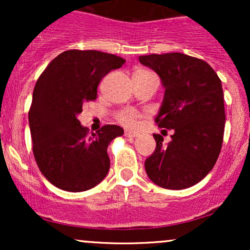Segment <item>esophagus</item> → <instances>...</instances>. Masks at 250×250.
<instances>
[{
  "label": "esophagus",
  "mask_w": 250,
  "mask_h": 250,
  "mask_svg": "<svg viewBox=\"0 0 250 250\" xmlns=\"http://www.w3.org/2000/svg\"><path fill=\"white\" fill-rule=\"evenodd\" d=\"M125 137H136L137 134L134 133V131L125 130Z\"/></svg>",
  "instance_id": "34e87169"
}]
</instances>
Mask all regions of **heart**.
<instances>
[{"label":"heart","instance_id":"heart-1","mask_svg":"<svg viewBox=\"0 0 250 250\" xmlns=\"http://www.w3.org/2000/svg\"><path fill=\"white\" fill-rule=\"evenodd\" d=\"M147 74H151L149 71L146 70H139L135 73V75H147ZM141 119V114L139 111L134 110V109H123L120 110L116 114V120L117 122L121 123L122 125L127 128H135L139 123V120Z\"/></svg>","mask_w":250,"mask_h":250}]
</instances>
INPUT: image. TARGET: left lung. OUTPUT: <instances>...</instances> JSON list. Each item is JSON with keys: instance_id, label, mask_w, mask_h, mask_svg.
Returning <instances> with one entry per match:
<instances>
[{"instance_id": "left-lung-1", "label": "left lung", "mask_w": 250, "mask_h": 250, "mask_svg": "<svg viewBox=\"0 0 250 250\" xmlns=\"http://www.w3.org/2000/svg\"><path fill=\"white\" fill-rule=\"evenodd\" d=\"M161 77L165 99L155 122L173 129L171 141L154 134L156 150L145 162L155 185L185 189L196 185L217 161L225 133V101L220 77L207 62L181 53L139 57Z\"/></svg>"}]
</instances>
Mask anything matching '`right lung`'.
I'll use <instances>...</instances> for the list:
<instances>
[{
	"instance_id": "add662e5",
	"label": "right lung",
	"mask_w": 250,
	"mask_h": 250,
	"mask_svg": "<svg viewBox=\"0 0 250 250\" xmlns=\"http://www.w3.org/2000/svg\"><path fill=\"white\" fill-rule=\"evenodd\" d=\"M122 57L99 50L63 51L37 80L29 109L33 153L51 185L67 191H84L107 176V148L123 129L105 125L89 135L77 115L95 101L97 85L109 71L121 68Z\"/></svg>"
}]
</instances>
